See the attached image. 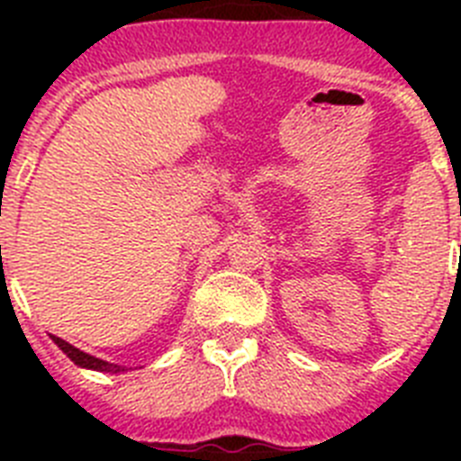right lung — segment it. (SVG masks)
Segmentation results:
<instances>
[{
    "mask_svg": "<svg viewBox=\"0 0 461 461\" xmlns=\"http://www.w3.org/2000/svg\"><path fill=\"white\" fill-rule=\"evenodd\" d=\"M52 341H55L59 348H62L64 353H67L68 357H71L76 365H80V367H87V369H96V372H110V374H117V372H124V367H120V365H110V362L105 360H99V357L89 356V353L80 351V348H76V346H71L68 341L59 339V337H52Z\"/></svg>",
    "mask_w": 461,
    "mask_h": 461,
    "instance_id": "1",
    "label": "right lung"
}]
</instances>
